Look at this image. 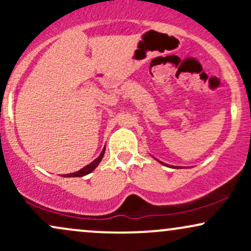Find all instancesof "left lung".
Here are the masks:
<instances>
[{
  "label": "left lung",
  "instance_id": "obj_1",
  "mask_svg": "<svg viewBox=\"0 0 251 251\" xmlns=\"http://www.w3.org/2000/svg\"><path fill=\"white\" fill-rule=\"evenodd\" d=\"M159 163H162V162H159ZM163 164V165H166V164H164V163H162Z\"/></svg>",
  "mask_w": 251,
  "mask_h": 251
}]
</instances>
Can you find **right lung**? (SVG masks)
I'll use <instances>...</instances> for the list:
<instances>
[{
	"label": "right lung",
	"mask_w": 251,
	"mask_h": 251,
	"mask_svg": "<svg viewBox=\"0 0 251 251\" xmlns=\"http://www.w3.org/2000/svg\"><path fill=\"white\" fill-rule=\"evenodd\" d=\"M103 153H105V148H103V150L101 151V153H100L99 157H98L97 159L94 160V162H92L91 164H88V165H86L85 168H82L81 170H79V171L73 172V174L63 175V177H83V176L91 174V172L93 171V170L96 169L98 165H99V163L101 162V159H102V157H103Z\"/></svg>",
	"instance_id": "1"
}]
</instances>
